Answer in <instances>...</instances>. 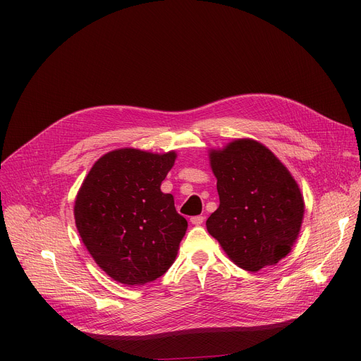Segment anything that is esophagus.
<instances>
[{"instance_id":"obj_1","label":"esophagus","mask_w":361,"mask_h":361,"mask_svg":"<svg viewBox=\"0 0 361 361\" xmlns=\"http://www.w3.org/2000/svg\"><path fill=\"white\" fill-rule=\"evenodd\" d=\"M190 221H192V224H193V225H202V224H203V221H204V216L197 215V216H193Z\"/></svg>"}]
</instances>
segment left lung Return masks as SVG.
<instances>
[{
  "instance_id": "1",
  "label": "left lung",
  "mask_w": 361,
  "mask_h": 361,
  "mask_svg": "<svg viewBox=\"0 0 361 361\" xmlns=\"http://www.w3.org/2000/svg\"><path fill=\"white\" fill-rule=\"evenodd\" d=\"M219 207L206 228L244 271L257 272L286 257L295 243L305 200L297 181L272 152L237 139L209 152Z\"/></svg>"
}]
</instances>
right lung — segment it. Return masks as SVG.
<instances>
[{
    "instance_id": "right-lung-1",
    "label": "right lung",
    "mask_w": 361,
    "mask_h": 361,
    "mask_svg": "<svg viewBox=\"0 0 361 361\" xmlns=\"http://www.w3.org/2000/svg\"><path fill=\"white\" fill-rule=\"evenodd\" d=\"M177 154L117 149L90 168L74 202V219L87 252L112 279L145 286L174 263L187 221L161 183Z\"/></svg>"
}]
</instances>
